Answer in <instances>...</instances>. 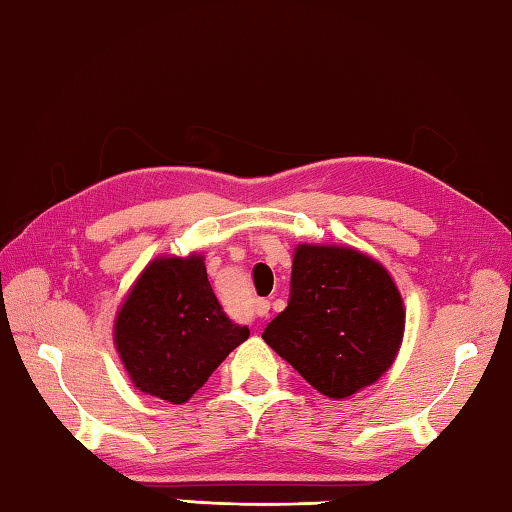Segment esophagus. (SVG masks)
I'll use <instances>...</instances> for the list:
<instances>
[{"instance_id": "1", "label": "esophagus", "mask_w": 512, "mask_h": 512, "mask_svg": "<svg viewBox=\"0 0 512 512\" xmlns=\"http://www.w3.org/2000/svg\"><path fill=\"white\" fill-rule=\"evenodd\" d=\"M267 312H270V301L258 299V301L254 303V315H256V317H265Z\"/></svg>"}]
</instances>
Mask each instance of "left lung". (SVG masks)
Instances as JSON below:
<instances>
[{
  "label": "left lung",
  "mask_w": 512,
  "mask_h": 512,
  "mask_svg": "<svg viewBox=\"0 0 512 512\" xmlns=\"http://www.w3.org/2000/svg\"><path fill=\"white\" fill-rule=\"evenodd\" d=\"M405 308L391 276L348 247L294 251L290 299L263 339L328 398L369 387L396 360Z\"/></svg>",
  "instance_id": "1"
}]
</instances>
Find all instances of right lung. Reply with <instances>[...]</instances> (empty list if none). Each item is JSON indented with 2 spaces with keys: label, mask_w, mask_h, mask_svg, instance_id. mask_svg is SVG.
<instances>
[{
  "label": "right lung",
  "mask_w": 512,
  "mask_h": 512,
  "mask_svg": "<svg viewBox=\"0 0 512 512\" xmlns=\"http://www.w3.org/2000/svg\"><path fill=\"white\" fill-rule=\"evenodd\" d=\"M249 337L222 310L200 256L152 261L116 317L114 339L134 387L186 402Z\"/></svg>",
  "instance_id": "right-lung-1"
}]
</instances>
